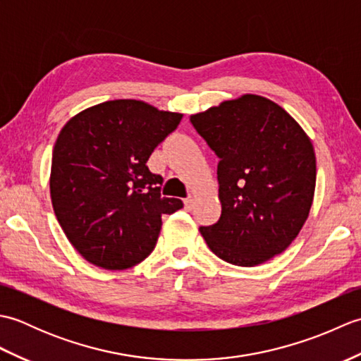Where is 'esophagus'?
<instances>
[{"instance_id": "esophagus-1", "label": "esophagus", "mask_w": 361, "mask_h": 361, "mask_svg": "<svg viewBox=\"0 0 361 361\" xmlns=\"http://www.w3.org/2000/svg\"><path fill=\"white\" fill-rule=\"evenodd\" d=\"M185 206H186V209H192V206H194V197L192 195H189L186 200H185Z\"/></svg>"}]
</instances>
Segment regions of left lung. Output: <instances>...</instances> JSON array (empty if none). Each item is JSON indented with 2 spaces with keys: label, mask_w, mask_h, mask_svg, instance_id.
Wrapping results in <instances>:
<instances>
[{
  "label": "left lung",
  "mask_w": 361,
  "mask_h": 361,
  "mask_svg": "<svg viewBox=\"0 0 361 361\" xmlns=\"http://www.w3.org/2000/svg\"><path fill=\"white\" fill-rule=\"evenodd\" d=\"M219 157L221 216L200 226L214 255L255 267L281 255L301 231L315 194V150L301 126L256 94L190 116Z\"/></svg>",
  "instance_id": "obj_1"
}]
</instances>
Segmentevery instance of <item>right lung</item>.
I'll list each match as a JSON object with an SVG mask.
<instances>
[{
  "instance_id": "1",
  "label": "right lung",
  "mask_w": 361,
  "mask_h": 361,
  "mask_svg": "<svg viewBox=\"0 0 361 361\" xmlns=\"http://www.w3.org/2000/svg\"><path fill=\"white\" fill-rule=\"evenodd\" d=\"M183 114L133 99L102 102L66 122L52 150L51 200L68 240L90 264L126 270L153 251L161 216L183 208L161 197L145 166Z\"/></svg>"
}]
</instances>
